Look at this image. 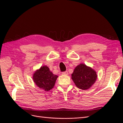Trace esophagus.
Here are the masks:
<instances>
[{
    "instance_id": "esophagus-1",
    "label": "esophagus",
    "mask_w": 123,
    "mask_h": 123,
    "mask_svg": "<svg viewBox=\"0 0 123 123\" xmlns=\"http://www.w3.org/2000/svg\"><path fill=\"white\" fill-rule=\"evenodd\" d=\"M62 74H63V75H67L68 74V71L63 72H62Z\"/></svg>"
}]
</instances>
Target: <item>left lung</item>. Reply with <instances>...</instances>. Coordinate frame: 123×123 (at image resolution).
<instances>
[{
    "label": "left lung",
    "mask_w": 123,
    "mask_h": 123,
    "mask_svg": "<svg viewBox=\"0 0 123 123\" xmlns=\"http://www.w3.org/2000/svg\"><path fill=\"white\" fill-rule=\"evenodd\" d=\"M71 76L76 86L83 90L90 88L98 77L95 70L84 64L76 66Z\"/></svg>",
    "instance_id": "left-lung-1"
}]
</instances>
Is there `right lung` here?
<instances>
[{"mask_svg":"<svg viewBox=\"0 0 123 123\" xmlns=\"http://www.w3.org/2000/svg\"><path fill=\"white\" fill-rule=\"evenodd\" d=\"M58 76L55 75L46 66L41 67L33 74V80L39 88L48 91L52 89Z\"/></svg>","mask_w":123,"mask_h":123,"instance_id":"right-lung-1","label":"right lung"}]
</instances>
